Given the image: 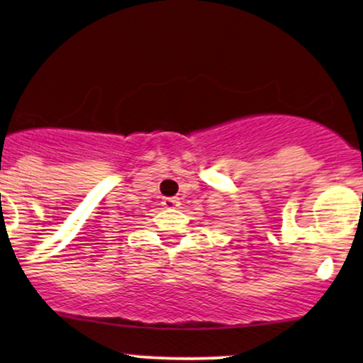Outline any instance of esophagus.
<instances>
[{
    "mask_svg": "<svg viewBox=\"0 0 363 363\" xmlns=\"http://www.w3.org/2000/svg\"><path fill=\"white\" fill-rule=\"evenodd\" d=\"M162 205H163V206H165V208L172 210V208H177V206H179V205H181V201H179V200H177V198H163Z\"/></svg>",
    "mask_w": 363,
    "mask_h": 363,
    "instance_id": "1",
    "label": "esophagus"
}]
</instances>
